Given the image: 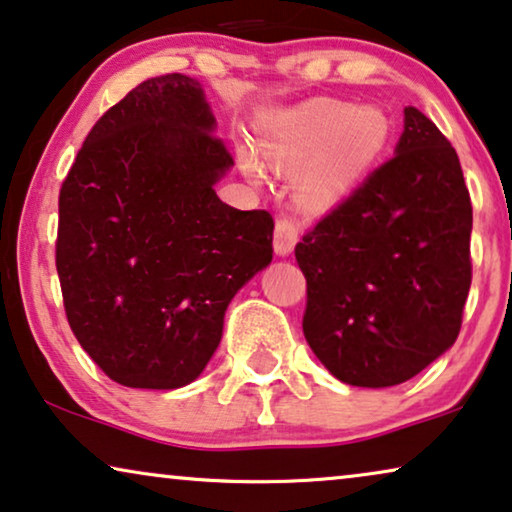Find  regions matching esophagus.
<instances>
[{
  "mask_svg": "<svg viewBox=\"0 0 512 512\" xmlns=\"http://www.w3.org/2000/svg\"><path fill=\"white\" fill-rule=\"evenodd\" d=\"M300 235L298 223L289 219V216H282L275 223V251L279 256H289L293 247H296Z\"/></svg>",
  "mask_w": 512,
  "mask_h": 512,
  "instance_id": "34e87169",
  "label": "esophagus"
}]
</instances>
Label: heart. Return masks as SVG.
I'll use <instances>...</instances> for the list:
<instances>
[{"mask_svg": "<svg viewBox=\"0 0 512 512\" xmlns=\"http://www.w3.org/2000/svg\"><path fill=\"white\" fill-rule=\"evenodd\" d=\"M389 118L377 107L317 97L296 109L282 111L268 123L261 156L275 170L296 172L298 200L312 212L333 209L375 167L389 144ZM242 167L261 179V163L242 151Z\"/></svg>", "mask_w": 512, "mask_h": 512, "instance_id": "1", "label": "heart"}]
</instances>
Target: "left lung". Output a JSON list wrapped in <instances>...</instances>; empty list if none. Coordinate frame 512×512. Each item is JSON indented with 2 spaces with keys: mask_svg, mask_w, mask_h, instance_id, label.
Returning <instances> with one entry per match:
<instances>
[{
  "mask_svg": "<svg viewBox=\"0 0 512 512\" xmlns=\"http://www.w3.org/2000/svg\"><path fill=\"white\" fill-rule=\"evenodd\" d=\"M403 114L396 156L296 244L305 340L352 387L422 373L457 340L471 289L473 207L459 156L422 111Z\"/></svg>",
  "mask_w": 512,
  "mask_h": 512,
  "instance_id": "obj_1",
  "label": "left lung"
}]
</instances>
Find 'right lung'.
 <instances>
[{"label": "right lung", "instance_id": "1", "mask_svg": "<svg viewBox=\"0 0 512 512\" xmlns=\"http://www.w3.org/2000/svg\"><path fill=\"white\" fill-rule=\"evenodd\" d=\"M200 81L139 83L88 132L60 188L55 265L90 359L132 389L191 384L230 300L272 261L265 209L219 200L233 156Z\"/></svg>", "mask_w": 512, "mask_h": 512}]
</instances>
